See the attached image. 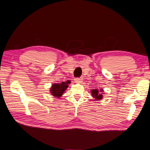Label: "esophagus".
<instances>
[{
  "label": "esophagus",
  "mask_w": 150,
  "mask_h": 150,
  "mask_svg": "<svg viewBox=\"0 0 150 150\" xmlns=\"http://www.w3.org/2000/svg\"><path fill=\"white\" fill-rule=\"evenodd\" d=\"M81 81H82V79L79 78H76L74 79V81L76 83H80L81 82Z\"/></svg>",
  "instance_id": "esophagus-1"
}]
</instances>
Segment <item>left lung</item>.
<instances>
[{"label": "left lung", "instance_id": "1", "mask_svg": "<svg viewBox=\"0 0 150 150\" xmlns=\"http://www.w3.org/2000/svg\"><path fill=\"white\" fill-rule=\"evenodd\" d=\"M102 91H103V89H101L100 91H99L98 89H93L91 91V93L93 98H94L97 100L98 99H101L103 98V94L101 93Z\"/></svg>", "mask_w": 150, "mask_h": 150}]
</instances>
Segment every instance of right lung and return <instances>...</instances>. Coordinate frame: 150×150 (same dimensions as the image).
Masks as SVG:
<instances>
[{
  "mask_svg": "<svg viewBox=\"0 0 150 150\" xmlns=\"http://www.w3.org/2000/svg\"><path fill=\"white\" fill-rule=\"evenodd\" d=\"M69 83H70L69 81H67L66 83L62 82L61 83L52 84V86L51 88V93L53 96L56 98L61 97L62 95V93H64L65 89L67 88V85Z\"/></svg>",
  "mask_w": 150,
  "mask_h": 150,
  "instance_id": "add662e5",
  "label": "right lung"
}]
</instances>
